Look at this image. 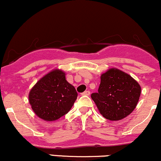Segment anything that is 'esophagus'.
<instances>
[{
    "instance_id": "1",
    "label": "esophagus",
    "mask_w": 161,
    "mask_h": 161,
    "mask_svg": "<svg viewBox=\"0 0 161 161\" xmlns=\"http://www.w3.org/2000/svg\"><path fill=\"white\" fill-rule=\"evenodd\" d=\"M90 95V92L89 90H87V91H85L84 92L82 93V95Z\"/></svg>"
}]
</instances>
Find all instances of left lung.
Returning a JSON list of instances; mask_svg holds the SVG:
<instances>
[{"mask_svg": "<svg viewBox=\"0 0 161 161\" xmlns=\"http://www.w3.org/2000/svg\"><path fill=\"white\" fill-rule=\"evenodd\" d=\"M141 90L140 85L130 75L113 68L101 75L98 92L91 97L103 117L118 121L133 112Z\"/></svg>", "mask_w": 161, "mask_h": 161, "instance_id": "left-lung-1", "label": "left lung"}]
</instances>
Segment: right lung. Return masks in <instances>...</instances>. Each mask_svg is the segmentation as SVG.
Returning <instances> with one entry per match:
<instances>
[{
    "label": "right lung",
    "instance_id": "obj_1",
    "mask_svg": "<svg viewBox=\"0 0 161 161\" xmlns=\"http://www.w3.org/2000/svg\"><path fill=\"white\" fill-rule=\"evenodd\" d=\"M77 96L75 87L66 81L65 72L56 69L36 82L30 92L29 102L39 118L52 121L67 114Z\"/></svg>",
    "mask_w": 161,
    "mask_h": 161
}]
</instances>
